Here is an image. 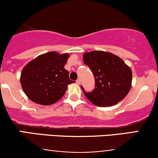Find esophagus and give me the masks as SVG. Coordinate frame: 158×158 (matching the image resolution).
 Masks as SVG:
<instances>
[{"instance_id":"esophagus-1","label":"esophagus","mask_w":158,"mask_h":158,"mask_svg":"<svg viewBox=\"0 0 158 158\" xmlns=\"http://www.w3.org/2000/svg\"><path fill=\"white\" fill-rule=\"evenodd\" d=\"M77 81V85H80V83H81L80 79H77V81Z\"/></svg>"}]
</instances>
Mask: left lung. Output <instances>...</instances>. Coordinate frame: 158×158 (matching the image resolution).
Returning a JSON list of instances; mask_svg holds the SVG:
<instances>
[{
	"mask_svg": "<svg viewBox=\"0 0 158 158\" xmlns=\"http://www.w3.org/2000/svg\"><path fill=\"white\" fill-rule=\"evenodd\" d=\"M83 60L94 74L95 88L86 92L81 88L93 104L111 106L126 97L131 87L132 72L123 59L110 52L96 50L85 52Z\"/></svg>",
	"mask_w": 158,
	"mask_h": 158,
	"instance_id": "1",
	"label": "left lung"
}]
</instances>
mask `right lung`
Returning <instances> with one entry per match:
<instances>
[{
  "label": "right lung",
  "instance_id": "obj_1",
  "mask_svg": "<svg viewBox=\"0 0 158 158\" xmlns=\"http://www.w3.org/2000/svg\"><path fill=\"white\" fill-rule=\"evenodd\" d=\"M69 55L50 52L38 56L23 68L21 84L27 97L43 106L52 105L63 97L68 84L74 82L64 69Z\"/></svg>",
  "mask_w": 158,
  "mask_h": 158
}]
</instances>
